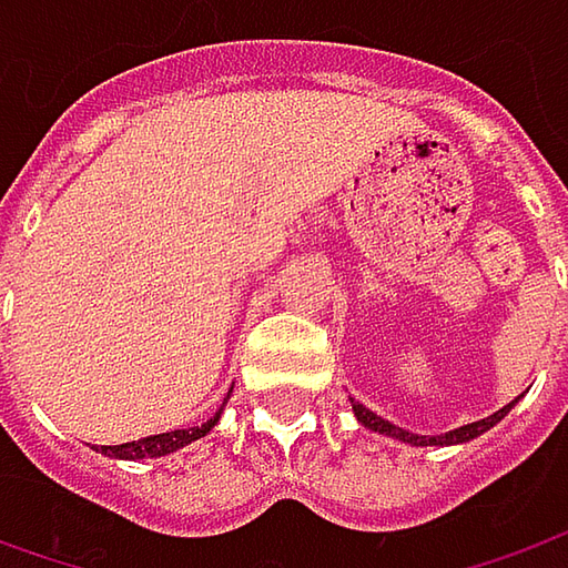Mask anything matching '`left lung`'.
Returning <instances> with one entry per match:
<instances>
[{
	"label": "left lung",
	"instance_id": "left-lung-1",
	"mask_svg": "<svg viewBox=\"0 0 568 568\" xmlns=\"http://www.w3.org/2000/svg\"><path fill=\"white\" fill-rule=\"evenodd\" d=\"M351 404H354V414H357V420H361L363 426H369L373 433H385V436H392V439H402V443H410V446H455V443H468V439H474V436H480V433H487L493 424H499L509 410H513V404H506L503 410H496V414H490V417H484V420H477V424H468V426H458V429H452V433H446V436H414V433H407V429H402V426L388 424V420H382V417H376L373 410H366L361 402H354L351 398Z\"/></svg>",
	"mask_w": 568,
	"mask_h": 568
}]
</instances>
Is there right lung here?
Returning <instances> with one entry per match:
<instances>
[{
  "instance_id": "right-lung-1",
  "label": "right lung",
  "mask_w": 568,
  "mask_h": 568,
  "mask_svg": "<svg viewBox=\"0 0 568 568\" xmlns=\"http://www.w3.org/2000/svg\"><path fill=\"white\" fill-rule=\"evenodd\" d=\"M224 410V407H221ZM221 410L202 426H192V429H173V433H158V436H144V439H135V443H125V446H100V452L106 455H116V458H129V462H135V458H161L166 452H176V448L189 446V443H195V439H202L211 426L217 424V417H221Z\"/></svg>"
}]
</instances>
